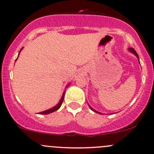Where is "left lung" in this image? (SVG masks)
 <instances>
[{
  "instance_id": "left-lung-1",
  "label": "left lung",
  "mask_w": 154,
  "mask_h": 154,
  "mask_svg": "<svg viewBox=\"0 0 154 154\" xmlns=\"http://www.w3.org/2000/svg\"><path fill=\"white\" fill-rule=\"evenodd\" d=\"M129 51H130V52H132V54H135V56H137V59H139V56H138V55H137V52H136V51H135V49H134V48H129ZM90 108H91V109H92V110H93V111H95V112H96V113H98V114H100V113L98 112V111H95V110H94V109H93V108H91V106H90Z\"/></svg>"
}]
</instances>
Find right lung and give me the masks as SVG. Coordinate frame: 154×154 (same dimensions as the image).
Instances as JSON below:
<instances>
[{"mask_svg": "<svg viewBox=\"0 0 154 154\" xmlns=\"http://www.w3.org/2000/svg\"><path fill=\"white\" fill-rule=\"evenodd\" d=\"M22 49H21V50H22ZM21 50H20V51H21ZM20 51H19V52H20ZM17 59H16V60H17ZM69 85H67V86H69ZM64 94H65V92H63L62 97H61V100H60L59 103H58L57 105L56 106L53 107L52 109H48V110L42 111V112H40V113H39V114H51V113H52V112H54V111H57L58 109H59V108L61 107V104H62V102H63V97H64Z\"/></svg>", "mask_w": 154, "mask_h": 154, "instance_id": "right-lung-1", "label": "right lung"}]
</instances>
